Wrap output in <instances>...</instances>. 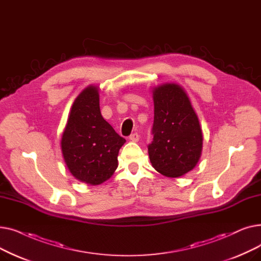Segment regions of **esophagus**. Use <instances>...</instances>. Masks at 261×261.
<instances>
[{
    "label": "esophagus",
    "mask_w": 261,
    "mask_h": 261,
    "mask_svg": "<svg viewBox=\"0 0 261 261\" xmlns=\"http://www.w3.org/2000/svg\"><path fill=\"white\" fill-rule=\"evenodd\" d=\"M129 140L131 141V142H139V140H140V135L138 134V133H132L130 136H129Z\"/></svg>",
    "instance_id": "1"
}]
</instances>
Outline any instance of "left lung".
<instances>
[{
	"mask_svg": "<svg viewBox=\"0 0 261 261\" xmlns=\"http://www.w3.org/2000/svg\"><path fill=\"white\" fill-rule=\"evenodd\" d=\"M153 141L148 145L152 167L168 177L193 170L203 147V133L186 91L176 84L153 88Z\"/></svg>",
	"mask_w": 261,
	"mask_h": 261,
	"instance_id": "left-lung-1",
	"label": "left lung"
}]
</instances>
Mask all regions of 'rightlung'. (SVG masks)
I'll list each match as a JSON object with an SVG mask.
<instances>
[{
	"mask_svg": "<svg viewBox=\"0 0 261 261\" xmlns=\"http://www.w3.org/2000/svg\"><path fill=\"white\" fill-rule=\"evenodd\" d=\"M125 143L100 113L99 88L82 90L73 102L61 138L62 155L75 179L90 185L110 179Z\"/></svg>",
	"mask_w": 261,
	"mask_h": 261,
	"instance_id": "obj_1",
	"label": "right lung"
}]
</instances>
